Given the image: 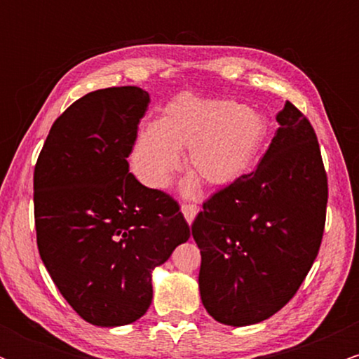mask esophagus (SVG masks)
<instances>
[{
	"mask_svg": "<svg viewBox=\"0 0 359 359\" xmlns=\"http://www.w3.org/2000/svg\"><path fill=\"white\" fill-rule=\"evenodd\" d=\"M197 212H199V208H197L196 204H182V214L185 219H187L189 224H192L194 217L197 216Z\"/></svg>",
	"mask_w": 359,
	"mask_h": 359,
	"instance_id": "1",
	"label": "esophagus"
}]
</instances>
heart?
I'll list each match as a JSON object with an SVG mask.
<instances>
[{
    "instance_id": "heart-1",
    "label": "heart",
    "mask_w": 359,
    "mask_h": 359,
    "mask_svg": "<svg viewBox=\"0 0 359 359\" xmlns=\"http://www.w3.org/2000/svg\"><path fill=\"white\" fill-rule=\"evenodd\" d=\"M270 125L263 113L234 100H205L180 94L163 109L160 121L140 128L131 151L135 174L151 189H165L187 150L191 172L185 187L203 182L224 189L243 179L269 142Z\"/></svg>"
}]
</instances>
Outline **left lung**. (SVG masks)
Listing matches in <instances>:
<instances>
[{
    "label": "left lung",
    "instance_id": "obj_1",
    "mask_svg": "<svg viewBox=\"0 0 359 359\" xmlns=\"http://www.w3.org/2000/svg\"><path fill=\"white\" fill-rule=\"evenodd\" d=\"M253 172L221 189L192 222L199 288L217 323L269 319L297 294L319 253L327 174L311 121L290 101Z\"/></svg>",
    "mask_w": 359,
    "mask_h": 359
}]
</instances>
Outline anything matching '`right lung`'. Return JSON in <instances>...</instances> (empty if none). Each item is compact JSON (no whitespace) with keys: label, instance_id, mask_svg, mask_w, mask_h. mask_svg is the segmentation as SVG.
Segmentation results:
<instances>
[{"label":"right lung","instance_id":"add662e5","mask_svg":"<svg viewBox=\"0 0 359 359\" xmlns=\"http://www.w3.org/2000/svg\"><path fill=\"white\" fill-rule=\"evenodd\" d=\"M150 96L86 94L53 121L34 172L36 246L62 297L89 324H131L151 304V270L191 236L172 196L130 172Z\"/></svg>","mask_w":359,"mask_h":359}]
</instances>
